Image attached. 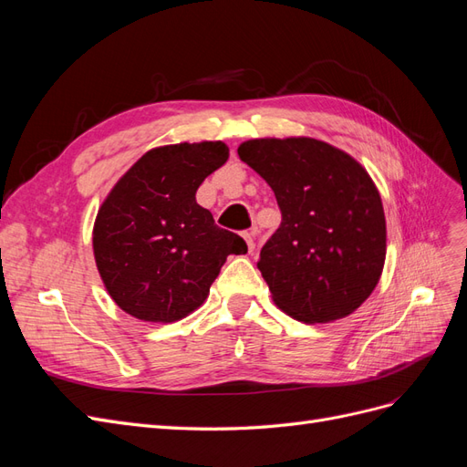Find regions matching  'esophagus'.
I'll use <instances>...</instances> for the list:
<instances>
[{"mask_svg": "<svg viewBox=\"0 0 467 467\" xmlns=\"http://www.w3.org/2000/svg\"><path fill=\"white\" fill-rule=\"evenodd\" d=\"M244 239H245L249 253H253V249H255V232H244Z\"/></svg>", "mask_w": 467, "mask_h": 467, "instance_id": "1", "label": "esophagus"}]
</instances>
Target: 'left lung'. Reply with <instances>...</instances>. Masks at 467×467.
Returning <instances> with one entry per match:
<instances>
[{"mask_svg":"<svg viewBox=\"0 0 467 467\" xmlns=\"http://www.w3.org/2000/svg\"><path fill=\"white\" fill-rule=\"evenodd\" d=\"M239 158L273 189L282 214L261 249L273 302L304 323L350 316L386 263V216L368 171L316 138H255Z\"/></svg>","mask_w":467,"mask_h":467,"instance_id":"1","label":"left lung"}]
</instances>
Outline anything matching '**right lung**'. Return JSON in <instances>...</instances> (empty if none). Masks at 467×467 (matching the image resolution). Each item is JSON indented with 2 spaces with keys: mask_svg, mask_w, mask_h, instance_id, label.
I'll list each match as a JSON object with an SVG mask.
<instances>
[{
  "mask_svg": "<svg viewBox=\"0 0 467 467\" xmlns=\"http://www.w3.org/2000/svg\"><path fill=\"white\" fill-rule=\"evenodd\" d=\"M230 158L216 142L146 151L99 206L93 255L110 298L136 319L173 323L201 307L228 255L247 253L196 202L202 181Z\"/></svg>",
  "mask_w": 467,
  "mask_h": 467,
  "instance_id": "add662e5",
  "label": "right lung"
}]
</instances>
